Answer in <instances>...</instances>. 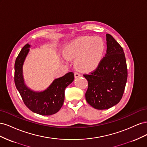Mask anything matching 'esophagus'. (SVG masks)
Returning <instances> with one entry per match:
<instances>
[{
  "mask_svg": "<svg viewBox=\"0 0 147 147\" xmlns=\"http://www.w3.org/2000/svg\"><path fill=\"white\" fill-rule=\"evenodd\" d=\"M74 76H75V78H78V77H80L81 75H80V74H78V72H75Z\"/></svg>",
  "mask_w": 147,
  "mask_h": 147,
  "instance_id": "1",
  "label": "esophagus"
}]
</instances>
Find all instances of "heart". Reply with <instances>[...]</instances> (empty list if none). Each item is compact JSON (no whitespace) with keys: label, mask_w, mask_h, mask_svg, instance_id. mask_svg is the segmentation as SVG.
Segmentation results:
<instances>
[{"label":"heart","mask_w":147,"mask_h":147,"mask_svg":"<svg viewBox=\"0 0 147 147\" xmlns=\"http://www.w3.org/2000/svg\"><path fill=\"white\" fill-rule=\"evenodd\" d=\"M104 43L99 37L85 36L69 43L64 50L66 59L77 58L76 67L83 72H91L99 65L104 55Z\"/></svg>","instance_id":"b5f03b06"}]
</instances>
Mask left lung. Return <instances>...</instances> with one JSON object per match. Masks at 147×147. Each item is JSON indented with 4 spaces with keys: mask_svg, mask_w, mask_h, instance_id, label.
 <instances>
[{
    "mask_svg": "<svg viewBox=\"0 0 147 147\" xmlns=\"http://www.w3.org/2000/svg\"><path fill=\"white\" fill-rule=\"evenodd\" d=\"M107 53L94 72L84 75L88 82L85 97L97 110L108 109L121 99L127 78L123 48L110 34H106Z\"/></svg>",
    "mask_w": 147,
    "mask_h": 147,
    "instance_id": "left-lung-1",
    "label": "left lung"
}]
</instances>
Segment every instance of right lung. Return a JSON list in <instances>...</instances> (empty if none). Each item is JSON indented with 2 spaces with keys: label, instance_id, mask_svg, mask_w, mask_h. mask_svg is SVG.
<instances>
[{
  "label": "right lung",
  "instance_id": "right-lung-1",
  "mask_svg": "<svg viewBox=\"0 0 147 147\" xmlns=\"http://www.w3.org/2000/svg\"><path fill=\"white\" fill-rule=\"evenodd\" d=\"M26 44L16 57L15 64V83L24 104L32 112L41 115H51L61 109L64 101V90L74 80L73 72L55 79L45 90H31L24 82L23 65L30 51Z\"/></svg>",
  "mask_w": 147,
  "mask_h": 147
}]
</instances>
